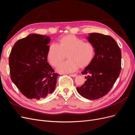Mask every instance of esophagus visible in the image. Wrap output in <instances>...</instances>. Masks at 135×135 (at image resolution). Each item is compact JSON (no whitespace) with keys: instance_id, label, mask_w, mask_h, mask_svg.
<instances>
[{"instance_id":"1","label":"esophagus","mask_w":135,"mask_h":135,"mask_svg":"<svg viewBox=\"0 0 135 135\" xmlns=\"http://www.w3.org/2000/svg\"><path fill=\"white\" fill-rule=\"evenodd\" d=\"M69 75L71 77H75L76 76V74H70Z\"/></svg>"}]
</instances>
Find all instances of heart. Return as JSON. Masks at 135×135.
Returning <instances> with one entry per match:
<instances>
[{
    "instance_id": "heart-1",
    "label": "heart",
    "mask_w": 135,
    "mask_h": 135,
    "mask_svg": "<svg viewBox=\"0 0 135 135\" xmlns=\"http://www.w3.org/2000/svg\"><path fill=\"white\" fill-rule=\"evenodd\" d=\"M67 55L68 61L60 63L57 71L60 73L75 71L80 68L90 64L95 55V48L90 42H85L73 35H67L60 40V44L51 43L48 48L47 59L53 66H56Z\"/></svg>"
}]
</instances>
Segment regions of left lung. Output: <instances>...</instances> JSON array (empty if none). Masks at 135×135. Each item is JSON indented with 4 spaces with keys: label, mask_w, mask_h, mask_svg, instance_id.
I'll use <instances>...</instances> for the list:
<instances>
[{
    "label": "left lung",
    "mask_w": 135,
    "mask_h": 135,
    "mask_svg": "<svg viewBox=\"0 0 135 135\" xmlns=\"http://www.w3.org/2000/svg\"><path fill=\"white\" fill-rule=\"evenodd\" d=\"M87 39L95 48L90 64L81 72L86 81L76 90L88 100H96L109 92L121 70V51L112 36L100 33L89 34Z\"/></svg>",
    "instance_id": "8db88e82"
}]
</instances>
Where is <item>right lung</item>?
I'll list each match as a JSON object with an SVG mask.
<instances>
[{"label":"right lung","mask_w":135,"mask_h":135,"mask_svg":"<svg viewBox=\"0 0 135 135\" xmlns=\"http://www.w3.org/2000/svg\"><path fill=\"white\" fill-rule=\"evenodd\" d=\"M50 38L46 35L29 34L18 40L9 57L11 78L23 95L39 100L54 92L57 78L47 62Z\"/></svg>","instance_id":"obj_1"}]
</instances>
